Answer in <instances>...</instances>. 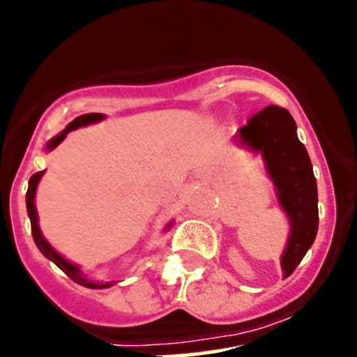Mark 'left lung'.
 <instances>
[{"label":"left lung","instance_id":"8db88e82","mask_svg":"<svg viewBox=\"0 0 357 357\" xmlns=\"http://www.w3.org/2000/svg\"><path fill=\"white\" fill-rule=\"evenodd\" d=\"M235 141L261 157L266 176L274 183L279 206L288 218L289 235L281 255L286 279L314 244L319 227L312 162L296 136L295 120L279 106H268L256 113L248 126L238 129Z\"/></svg>","mask_w":357,"mask_h":357}]
</instances>
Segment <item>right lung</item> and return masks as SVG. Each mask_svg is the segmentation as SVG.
I'll list each match as a JSON object with an SVG mask.
<instances>
[{
  "label": "right lung",
  "mask_w": 357,
  "mask_h": 357,
  "mask_svg": "<svg viewBox=\"0 0 357 357\" xmlns=\"http://www.w3.org/2000/svg\"><path fill=\"white\" fill-rule=\"evenodd\" d=\"M106 115H102V113H86V115H82L78 116V119L73 120L71 123H69L68 127H66L62 132H59L57 136L52 137L50 141H48L47 144H45V150L47 151H52L54 148H57L59 144L62 143V141L66 139V136H68L71 130L78 129V127H86L91 126V123H98L101 122V120H105ZM45 174V171H40L36 172V174L31 176L29 179V186H27V193H26V206H27V216H29L31 220V231H33V238H34V244L38 245V249L41 251V255L45 256V258H48L50 261H54L55 265L61 268L62 272H64L66 275H69V278L73 279V281L76 282V284L79 286H85V288H91V289H105V288H109V286L116 284L119 281H112V282H102V281H94V279H91L89 275L85 274V272L79 268L78 265H75V263H71L69 259H66L64 256L61 255L59 251H55L54 248H52L50 242L47 241V238L43 237V234H41V228L40 225H38V211H36V204H34V197H36V188H38V183H40L41 176ZM172 225H174V220H171L167 223V227L164 228V230H171Z\"/></svg>",
  "instance_id": "right-lung-1"
}]
</instances>
